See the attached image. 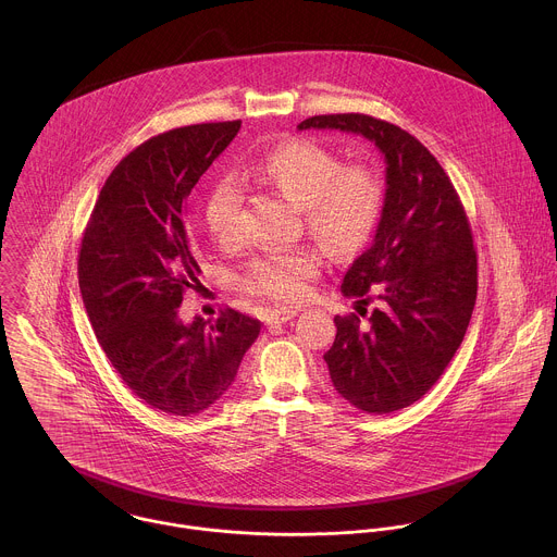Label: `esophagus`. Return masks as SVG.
<instances>
[{"label": "esophagus", "instance_id": "34e87169", "mask_svg": "<svg viewBox=\"0 0 557 557\" xmlns=\"http://www.w3.org/2000/svg\"><path fill=\"white\" fill-rule=\"evenodd\" d=\"M298 315L296 309H287V307H281V309H272L268 315H265V323L268 325H274V323H285L289 319H294Z\"/></svg>", "mask_w": 557, "mask_h": 557}]
</instances>
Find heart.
Masks as SVG:
<instances>
[{"label": "heart", "instance_id": "heart-1", "mask_svg": "<svg viewBox=\"0 0 557 557\" xmlns=\"http://www.w3.org/2000/svg\"><path fill=\"white\" fill-rule=\"evenodd\" d=\"M244 175L270 184L302 206L309 230L330 252L351 255L373 236L382 206L384 184L369 164H343L313 139H289L244 166ZM210 238L230 248L242 239V190L232 177L219 180L203 208ZM323 268L321 252L311 246L274 250L252 259L242 285L246 292L276 302H298Z\"/></svg>", "mask_w": 557, "mask_h": 557}]
</instances>
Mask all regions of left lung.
I'll use <instances>...</instances> for the list:
<instances>
[{
	"label": "left lung",
	"mask_w": 557,
	"mask_h": 557,
	"mask_svg": "<svg viewBox=\"0 0 557 557\" xmlns=\"http://www.w3.org/2000/svg\"><path fill=\"white\" fill-rule=\"evenodd\" d=\"M309 128L362 135L386 160L375 238L341 285L347 298L362 307L375 300L377 309L367 321L336 315L323 360L341 397L367 413H393L431 391L466 336L478 292L472 230L450 177L407 131L364 113L298 124Z\"/></svg>",
	"instance_id": "8db88e82"
}]
</instances>
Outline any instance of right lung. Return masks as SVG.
I'll list each match as a JSON object with an SVG mask.
<instances>
[{
    "label": "right lung",
    "instance_id": "add662e5",
    "mask_svg": "<svg viewBox=\"0 0 557 557\" xmlns=\"http://www.w3.org/2000/svg\"><path fill=\"white\" fill-rule=\"evenodd\" d=\"M239 124L182 126L135 148L107 177L81 239V296L102 351L137 397L171 416L223 397L261 330L234 309L177 318L201 272L186 199Z\"/></svg>",
    "mask_w": 557,
    "mask_h": 557
}]
</instances>
